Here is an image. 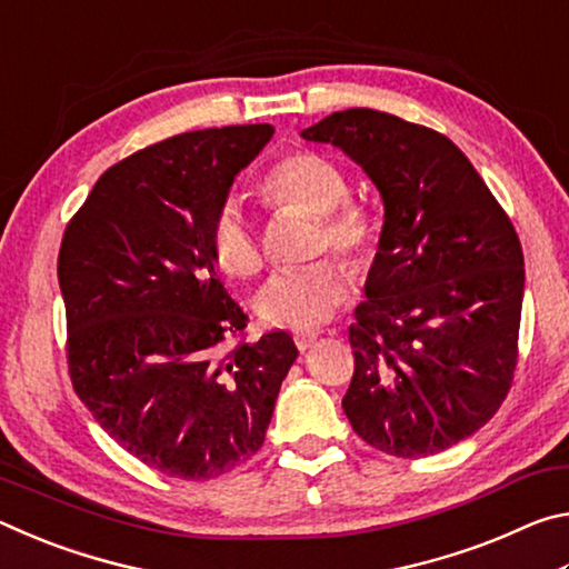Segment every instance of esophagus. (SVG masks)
Wrapping results in <instances>:
<instances>
[{"label":"esophagus","mask_w":569,"mask_h":569,"mask_svg":"<svg viewBox=\"0 0 569 569\" xmlns=\"http://www.w3.org/2000/svg\"><path fill=\"white\" fill-rule=\"evenodd\" d=\"M319 339V331H293V341L298 346V351H308Z\"/></svg>","instance_id":"obj_1"}]
</instances>
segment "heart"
<instances>
[{"label":"heart","mask_w":569,"mask_h":569,"mask_svg":"<svg viewBox=\"0 0 569 569\" xmlns=\"http://www.w3.org/2000/svg\"><path fill=\"white\" fill-rule=\"evenodd\" d=\"M261 198L271 208H301L319 218L316 250L331 246L343 256L361 258L371 243L369 216L349 200L343 170L319 152H293L273 166L261 182ZM210 250L230 278H250L263 266L261 243L238 203L220 206L210 226ZM349 296V271L323 258L268 278L253 298V311L266 326L308 331L329 321Z\"/></svg>","instance_id":"obj_1"}]
</instances>
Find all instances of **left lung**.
<instances>
[{
	"instance_id": "obj_1",
	"label": "left lung",
	"mask_w": 569,
	"mask_h": 569,
	"mask_svg": "<svg viewBox=\"0 0 569 569\" xmlns=\"http://www.w3.org/2000/svg\"><path fill=\"white\" fill-rule=\"evenodd\" d=\"M303 140L361 166L383 200L341 407L366 445L417 459L495 417L512 387L525 256L512 220L455 142L397 114L333 112Z\"/></svg>"
}]
</instances>
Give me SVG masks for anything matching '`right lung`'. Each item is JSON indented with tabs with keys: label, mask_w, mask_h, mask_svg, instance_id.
<instances>
[{
	"label": "right lung",
	"mask_w": 569,
	"mask_h": 569,
	"mask_svg": "<svg viewBox=\"0 0 569 569\" xmlns=\"http://www.w3.org/2000/svg\"><path fill=\"white\" fill-rule=\"evenodd\" d=\"M271 124L182 132L102 172L64 230L67 363L94 421L142 465L213 479L263 447L298 349L286 331L223 349L248 316L210 226Z\"/></svg>",
	"instance_id": "obj_1"
}]
</instances>
